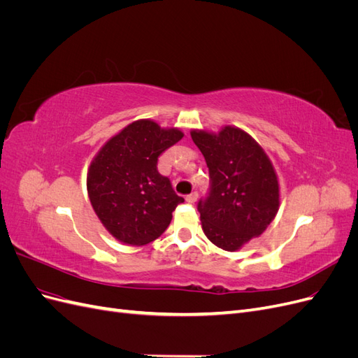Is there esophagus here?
<instances>
[{
	"instance_id": "34e87169",
	"label": "esophagus",
	"mask_w": 358,
	"mask_h": 358,
	"mask_svg": "<svg viewBox=\"0 0 358 358\" xmlns=\"http://www.w3.org/2000/svg\"><path fill=\"white\" fill-rule=\"evenodd\" d=\"M197 197H199V194H197V192H191L189 196H187V201L192 204V203H196V201H197Z\"/></svg>"
}]
</instances>
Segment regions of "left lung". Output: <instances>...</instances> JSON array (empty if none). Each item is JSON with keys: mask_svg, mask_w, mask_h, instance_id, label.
Here are the masks:
<instances>
[{"mask_svg": "<svg viewBox=\"0 0 358 358\" xmlns=\"http://www.w3.org/2000/svg\"><path fill=\"white\" fill-rule=\"evenodd\" d=\"M209 167V196L197 209L204 234L234 252L262 234L279 209V183L272 161L243 129L227 125L218 134L192 129Z\"/></svg>", "mask_w": 358, "mask_h": 358, "instance_id": "8db88e82", "label": "left lung"}]
</instances>
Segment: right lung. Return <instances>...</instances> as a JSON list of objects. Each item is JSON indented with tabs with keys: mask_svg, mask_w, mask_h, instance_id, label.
Here are the masks:
<instances>
[{
	"mask_svg": "<svg viewBox=\"0 0 358 358\" xmlns=\"http://www.w3.org/2000/svg\"><path fill=\"white\" fill-rule=\"evenodd\" d=\"M183 133L150 119L127 125L92 159L86 188L94 212L115 239L142 246L166 231L183 199L159 175L158 157Z\"/></svg>",
	"mask_w": 358,
	"mask_h": 358,
	"instance_id": "obj_1",
	"label": "right lung"
}]
</instances>
